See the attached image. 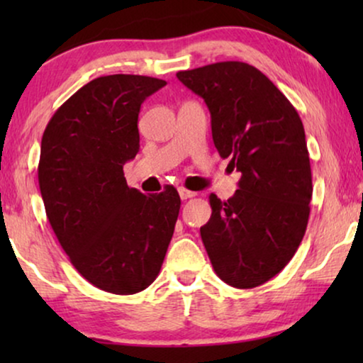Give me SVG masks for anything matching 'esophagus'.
<instances>
[{
    "label": "esophagus",
    "instance_id": "obj_1",
    "mask_svg": "<svg viewBox=\"0 0 363 363\" xmlns=\"http://www.w3.org/2000/svg\"><path fill=\"white\" fill-rule=\"evenodd\" d=\"M178 193H180V198H182V200H188V198L196 196V193H195V191L186 190V188H180V190H178Z\"/></svg>",
    "mask_w": 363,
    "mask_h": 363
}]
</instances>
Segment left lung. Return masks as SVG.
<instances>
[{"mask_svg":"<svg viewBox=\"0 0 363 363\" xmlns=\"http://www.w3.org/2000/svg\"><path fill=\"white\" fill-rule=\"evenodd\" d=\"M211 113L213 142L241 173L235 196L210 195L200 228L213 269L238 289L284 269L304 238L312 173L304 125L294 106L259 69L225 61L177 72Z\"/></svg>","mask_w":363,"mask_h":363,"instance_id":"left-lung-1","label":"left lung"}]
</instances>
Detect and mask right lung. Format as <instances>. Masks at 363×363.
Wrapping results in <instances>:
<instances>
[{
  "mask_svg": "<svg viewBox=\"0 0 363 363\" xmlns=\"http://www.w3.org/2000/svg\"><path fill=\"white\" fill-rule=\"evenodd\" d=\"M165 84L132 74L94 79L43 133L38 180L49 225L79 274L112 294L155 281L180 211L177 188L147 196L123 177L140 148L142 102Z\"/></svg>",
  "mask_w": 363,
  "mask_h": 363,
  "instance_id": "add662e5",
  "label": "right lung"
}]
</instances>
